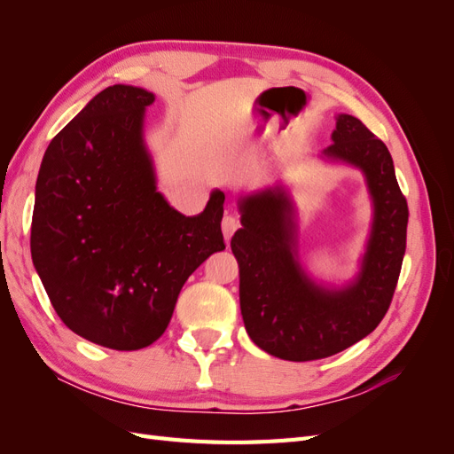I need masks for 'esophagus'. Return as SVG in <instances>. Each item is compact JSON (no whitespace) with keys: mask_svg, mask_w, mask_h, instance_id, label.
I'll return each mask as SVG.
<instances>
[{"mask_svg":"<svg viewBox=\"0 0 454 454\" xmlns=\"http://www.w3.org/2000/svg\"><path fill=\"white\" fill-rule=\"evenodd\" d=\"M239 227H240L239 217L232 215V214H227V215L223 217V222H222V231H223L225 240H229V239L232 237V232H235Z\"/></svg>","mask_w":454,"mask_h":454,"instance_id":"esophagus-1","label":"esophagus"}]
</instances>
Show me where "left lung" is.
Wrapping results in <instances>:
<instances>
[{
	"label": "left lung",
	"mask_w": 454,
	"mask_h": 454,
	"mask_svg": "<svg viewBox=\"0 0 454 454\" xmlns=\"http://www.w3.org/2000/svg\"><path fill=\"white\" fill-rule=\"evenodd\" d=\"M327 159L358 167L373 199V229L352 284L327 290L301 269L294 208L284 189L240 199L242 229L231 240L240 269V310L250 339L277 358L322 360L367 337L387 314L407 242V200L388 147L360 119L339 115Z\"/></svg>",
	"instance_id": "obj_1"
}]
</instances>
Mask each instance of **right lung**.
<instances>
[{
  "label": "right lung",
  "mask_w": 454,
  "mask_h": 454,
  "mask_svg": "<svg viewBox=\"0 0 454 454\" xmlns=\"http://www.w3.org/2000/svg\"><path fill=\"white\" fill-rule=\"evenodd\" d=\"M130 85L98 92L49 144L32 215L34 267L60 320L114 350H138L167 329L185 280L225 250L223 200L174 210L155 187L144 109Z\"/></svg>",
  "instance_id": "1"
}]
</instances>
